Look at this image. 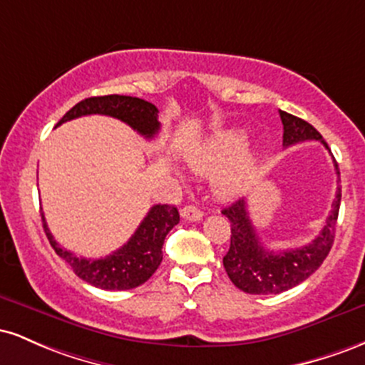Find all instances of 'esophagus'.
I'll use <instances>...</instances> for the list:
<instances>
[{
    "label": "esophagus",
    "mask_w": 365,
    "mask_h": 365,
    "mask_svg": "<svg viewBox=\"0 0 365 365\" xmlns=\"http://www.w3.org/2000/svg\"><path fill=\"white\" fill-rule=\"evenodd\" d=\"M180 215H182V217L185 221H200L202 220L204 212L195 206H185L182 211H180Z\"/></svg>",
    "instance_id": "obj_1"
}]
</instances>
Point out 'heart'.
<instances>
[{
    "mask_svg": "<svg viewBox=\"0 0 365 365\" xmlns=\"http://www.w3.org/2000/svg\"><path fill=\"white\" fill-rule=\"evenodd\" d=\"M244 142L245 135L240 130H223L190 158L192 168L202 175L212 173L230 163L215 178V192L223 199H232L240 194L250 173L252 154L242 150Z\"/></svg>",
    "mask_w": 365,
    "mask_h": 365,
    "instance_id": "heart-1",
    "label": "heart"
}]
</instances>
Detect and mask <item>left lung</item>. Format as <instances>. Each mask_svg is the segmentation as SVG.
Returning <instances> with one entry per match:
<instances>
[{"label": "left lung", "instance_id": "1", "mask_svg": "<svg viewBox=\"0 0 365 365\" xmlns=\"http://www.w3.org/2000/svg\"><path fill=\"white\" fill-rule=\"evenodd\" d=\"M279 116L283 123L284 148L304 140H319L326 149H329L321 133L311 123L287 111H279ZM334 168L340 177L336 161ZM340 200L341 188L338 187L333 209L326 220L324 228L311 244L300 249L279 250V252L267 250L259 242L245 199H238L232 206L225 207L221 212L230 220L232 238H230L228 252L223 257V266L232 283L242 292L252 295H276L305 282L321 266L333 247Z\"/></svg>", "mask_w": 365, "mask_h": 365}]
</instances>
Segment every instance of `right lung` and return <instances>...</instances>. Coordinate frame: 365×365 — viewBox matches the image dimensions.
<instances>
[{
	"mask_svg": "<svg viewBox=\"0 0 365 365\" xmlns=\"http://www.w3.org/2000/svg\"><path fill=\"white\" fill-rule=\"evenodd\" d=\"M158 108L144 99L132 96H98L77 103L58 125L87 115H106L118 118L132 127L145 139H153L159 132ZM56 125V127H58ZM178 209L168 204H156L149 209L130 240L118 250L101 259H86L65 250L54 240L43 215V226L49 244L60 257L73 269V273L92 287L103 290H130L145 283L163 261V244L168 232L178 225Z\"/></svg>",
	"mask_w": 365,
	"mask_h": 365,
	"instance_id": "right-lung-1",
	"label": "right lung"
}]
</instances>
